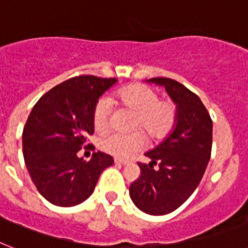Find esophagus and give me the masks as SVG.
Here are the masks:
<instances>
[{"instance_id": "esophagus-1", "label": "esophagus", "mask_w": 248, "mask_h": 248, "mask_svg": "<svg viewBox=\"0 0 248 248\" xmlns=\"http://www.w3.org/2000/svg\"><path fill=\"white\" fill-rule=\"evenodd\" d=\"M114 163H116V164H121V166H126V164H128V160H126V159L116 158L114 159Z\"/></svg>"}]
</instances>
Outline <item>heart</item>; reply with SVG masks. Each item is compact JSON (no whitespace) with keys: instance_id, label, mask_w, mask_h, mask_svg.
I'll use <instances>...</instances> for the list:
<instances>
[{"instance_id":"b5f03b06","label":"heart","mask_w":248,"mask_h":248,"mask_svg":"<svg viewBox=\"0 0 248 248\" xmlns=\"http://www.w3.org/2000/svg\"><path fill=\"white\" fill-rule=\"evenodd\" d=\"M116 100L135 113L132 130L145 131L153 140L166 138L176 124V106L170 99H159L158 93L141 84H130L116 93ZM110 103L107 98H99L93 108V126L96 132H104L109 126ZM145 136L138 131L130 135L109 134L100 139L99 148L117 158H126L141 149Z\"/></svg>"}]
</instances>
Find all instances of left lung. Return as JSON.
<instances>
[{"label": "left lung", "instance_id": "1", "mask_svg": "<svg viewBox=\"0 0 248 248\" xmlns=\"http://www.w3.org/2000/svg\"><path fill=\"white\" fill-rule=\"evenodd\" d=\"M146 81L166 88L176 103V124L164 141L145 153L152 162L138 163L141 173L131 183L130 196L146 214L166 215L180 208L204 176L211 154L213 121L200 98L181 82L168 78Z\"/></svg>", "mask_w": 248, "mask_h": 248}]
</instances>
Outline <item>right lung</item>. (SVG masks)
<instances>
[{
	"instance_id": "1",
	"label": "right lung",
	"mask_w": 248,
	"mask_h": 248,
	"mask_svg": "<svg viewBox=\"0 0 248 248\" xmlns=\"http://www.w3.org/2000/svg\"><path fill=\"white\" fill-rule=\"evenodd\" d=\"M116 81L92 75L68 78L46 93L30 112L23 131L24 160L37 190L51 204H81L113 164V158L102 152L93 153L89 162L78 152L94 134V104Z\"/></svg>"
}]
</instances>
